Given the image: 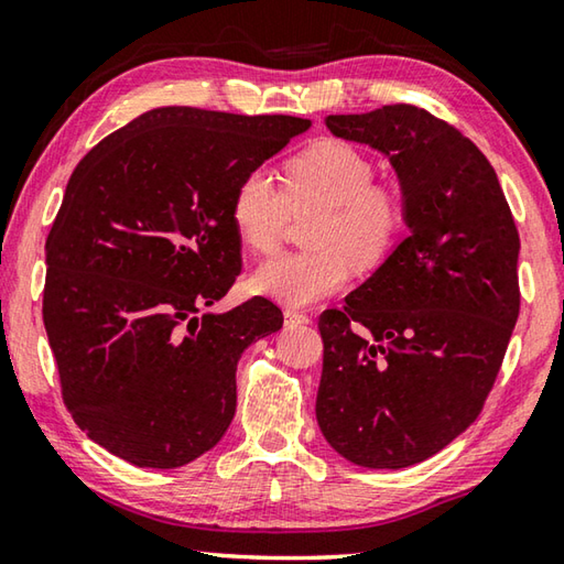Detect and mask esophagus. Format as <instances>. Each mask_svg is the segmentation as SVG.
I'll return each instance as SVG.
<instances>
[{
    "label": "esophagus",
    "mask_w": 564,
    "mask_h": 564,
    "mask_svg": "<svg viewBox=\"0 0 564 564\" xmlns=\"http://www.w3.org/2000/svg\"><path fill=\"white\" fill-rule=\"evenodd\" d=\"M310 322H312L310 314L296 312V310H284V324L286 326H300V324H310Z\"/></svg>",
    "instance_id": "1"
}]
</instances>
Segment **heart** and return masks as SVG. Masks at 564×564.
Returning <instances> with one entry per match:
<instances>
[{
    "instance_id": "b5f03b06",
    "label": "heart",
    "mask_w": 564,
    "mask_h": 564,
    "mask_svg": "<svg viewBox=\"0 0 564 564\" xmlns=\"http://www.w3.org/2000/svg\"><path fill=\"white\" fill-rule=\"evenodd\" d=\"M318 210L312 250L278 254L258 264L250 290L284 306H312L341 292L350 264L373 268L402 228V198L373 182L370 159L344 140H318L284 164V191L268 169L242 174L230 200V220L250 252L278 250L290 214Z\"/></svg>"
}]
</instances>
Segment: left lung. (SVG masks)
Wrapping results in <instances>:
<instances>
[{
  "label": "left lung",
  "mask_w": 564,
  "mask_h": 564,
  "mask_svg": "<svg viewBox=\"0 0 564 564\" xmlns=\"http://www.w3.org/2000/svg\"><path fill=\"white\" fill-rule=\"evenodd\" d=\"M332 134L388 156L408 238L318 318L316 422L366 469H405L479 417L518 310V230L488 159L414 105L328 115Z\"/></svg>",
  "instance_id": "8db88e82"
}]
</instances>
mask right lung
Segmentation results:
<instances>
[{
	"label": "right lung",
	"instance_id": "right-lung-1",
	"mask_svg": "<svg viewBox=\"0 0 564 564\" xmlns=\"http://www.w3.org/2000/svg\"><path fill=\"white\" fill-rule=\"evenodd\" d=\"M310 127L290 115L156 108L70 174L46 238L44 326L63 402L110 454L176 469L230 427L238 358L280 332L282 312L262 296L199 312L240 274L232 191Z\"/></svg>",
	"mask_w": 564,
	"mask_h": 564
}]
</instances>
